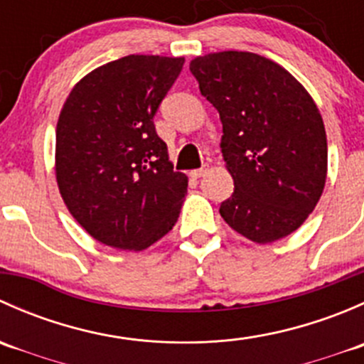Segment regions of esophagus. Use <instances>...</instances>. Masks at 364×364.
I'll return each instance as SVG.
<instances>
[{
    "label": "esophagus",
    "mask_w": 364,
    "mask_h": 364,
    "mask_svg": "<svg viewBox=\"0 0 364 364\" xmlns=\"http://www.w3.org/2000/svg\"><path fill=\"white\" fill-rule=\"evenodd\" d=\"M205 172H208V167H200V168H196V171L190 172V176L197 179V178H200V176H204Z\"/></svg>",
    "instance_id": "esophagus-1"
}]
</instances>
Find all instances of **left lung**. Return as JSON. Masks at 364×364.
<instances>
[{"mask_svg": "<svg viewBox=\"0 0 364 364\" xmlns=\"http://www.w3.org/2000/svg\"><path fill=\"white\" fill-rule=\"evenodd\" d=\"M190 72L223 124L220 148L234 193L220 205L222 218L259 245L292 234L317 205L328 174L314 98L287 70L253 53L205 54Z\"/></svg>", "mask_w": 364, "mask_h": 364, "instance_id": "left-lung-1", "label": "left lung"}]
</instances>
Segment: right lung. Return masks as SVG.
Returning a JSON list of instances; mask_svg holds the SVG:
<instances>
[{
  "label": "right lung",
  "instance_id": "1",
  "mask_svg": "<svg viewBox=\"0 0 364 364\" xmlns=\"http://www.w3.org/2000/svg\"><path fill=\"white\" fill-rule=\"evenodd\" d=\"M185 58L130 54L79 80L56 128V181L90 236L141 252L178 222L188 178L174 172L155 130Z\"/></svg>",
  "mask_w": 364,
  "mask_h": 364
}]
</instances>
